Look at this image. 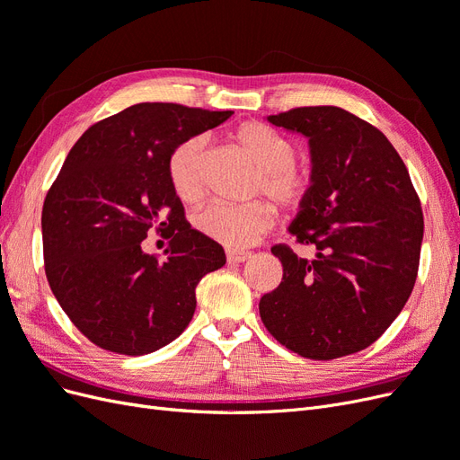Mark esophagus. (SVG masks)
Masks as SVG:
<instances>
[{
	"label": "esophagus",
	"instance_id": "34e87169",
	"mask_svg": "<svg viewBox=\"0 0 460 460\" xmlns=\"http://www.w3.org/2000/svg\"><path fill=\"white\" fill-rule=\"evenodd\" d=\"M247 259H252V253L243 252V249H226L228 262H245Z\"/></svg>",
	"mask_w": 460,
	"mask_h": 460
}]
</instances>
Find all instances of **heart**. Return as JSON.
<instances>
[{
  "label": "heart",
  "instance_id": "obj_1",
  "mask_svg": "<svg viewBox=\"0 0 460 460\" xmlns=\"http://www.w3.org/2000/svg\"><path fill=\"white\" fill-rule=\"evenodd\" d=\"M234 140L247 153L261 171L259 190L282 207H297L309 196L313 176L307 166L297 164L296 147L288 137L259 122H245L234 132ZM205 140L201 136L188 137L176 146L169 161V178L176 196L182 201H196L201 196V159ZM270 205L253 201L232 205L211 201L193 215V225L226 247H245L259 234L272 226Z\"/></svg>",
  "mask_w": 460,
  "mask_h": 460
}]
</instances>
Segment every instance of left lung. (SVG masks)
I'll list each match as a JSON object with an SVG mask.
<instances>
[{
    "label": "left lung",
    "instance_id": "left-lung-1",
    "mask_svg": "<svg viewBox=\"0 0 460 460\" xmlns=\"http://www.w3.org/2000/svg\"><path fill=\"white\" fill-rule=\"evenodd\" d=\"M267 120L309 140L313 186L288 230L314 257L272 247L284 276L261 297V320L301 357L357 353L382 336L414 288L424 235L419 196L395 147L349 111L297 107Z\"/></svg>",
    "mask_w": 460,
    "mask_h": 460
}]
</instances>
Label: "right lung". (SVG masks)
<instances>
[{
  "instance_id": "1",
  "label": "right lung",
  "mask_w": 460,
  "mask_h": 460,
  "mask_svg": "<svg viewBox=\"0 0 460 460\" xmlns=\"http://www.w3.org/2000/svg\"><path fill=\"white\" fill-rule=\"evenodd\" d=\"M232 111L137 103L95 122L68 151L41 211L46 276L73 324L102 349L147 355L176 340L196 313V288L225 267L222 245L193 230L172 190L176 146ZM157 229L163 258L143 252Z\"/></svg>"
}]
</instances>
